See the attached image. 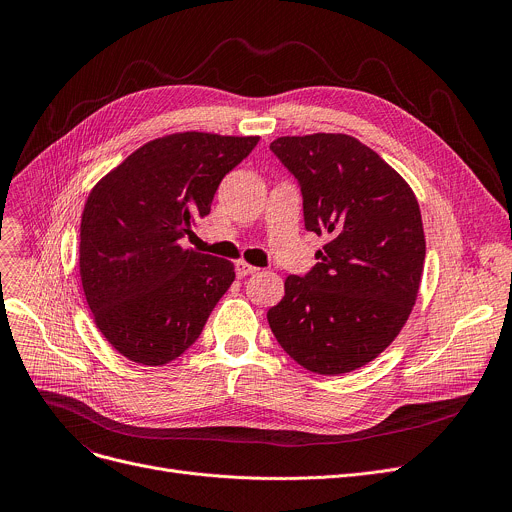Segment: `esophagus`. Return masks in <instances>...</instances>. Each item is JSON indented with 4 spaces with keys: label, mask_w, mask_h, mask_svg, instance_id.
Wrapping results in <instances>:
<instances>
[{
    "label": "esophagus",
    "mask_w": 512,
    "mask_h": 512,
    "mask_svg": "<svg viewBox=\"0 0 512 512\" xmlns=\"http://www.w3.org/2000/svg\"><path fill=\"white\" fill-rule=\"evenodd\" d=\"M257 271H259L257 267H253V265H249V263H245V261H241V263L237 265V275H239V277L253 275V273H257Z\"/></svg>",
    "instance_id": "obj_1"
}]
</instances>
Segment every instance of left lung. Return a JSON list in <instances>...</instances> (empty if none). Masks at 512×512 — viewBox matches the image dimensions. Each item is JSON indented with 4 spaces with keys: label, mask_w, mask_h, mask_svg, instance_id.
<instances>
[{
    "label": "left lung",
    "mask_w": 512,
    "mask_h": 512,
    "mask_svg": "<svg viewBox=\"0 0 512 512\" xmlns=\"http://www.w3.org/2000/svg\"><path fill=\"white\" fill-rule=\"evenodd\" d=\"M269 148L300 182L306 229L328 239L306 277L285 279V296L267 312L271 332L310 373L356 371L397 338L415 306L425 263L419 202L352 135H283Z\"/></svg>",
    "instance_id": "left-lung-1"
}]
</instances>
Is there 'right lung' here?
Listing matches in <instances>:
<instances>
[{
    "label": "right lung",
    "instance_id": "1",
    "mask_svg": "<svg viewBox=\"0 0 512 512\" xmlns=\"http://www.w3.org/2000/svg\"><path fill=\"white\" fill-rule=\"evenodd\" d=\"M259 135L180 131L143 143L91 190L79 271L93 320L127 360L164 367L200 336L235 265L182 247Z\"/></svg>",
    "mask_w": 512,
    "mask_h": 512
}]
</instances>
